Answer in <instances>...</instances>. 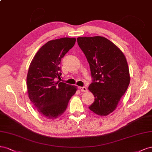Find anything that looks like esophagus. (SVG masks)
Masks as SVG:
<instances>
[{"label": "esophagus", "instance_id": "34e87169", "mask_svg": "<svg viewBox=\"0 0 152 152\" xmlns=\"http://www.w3.org/2000/svg\"><path fill=\"white\" fill-rule=\"evenodd\" d=\"M80 90L81 91V92H87V91H88L87 88L85 87V86H81V87H80Z\"/></svg>", "mask_w": 152, "mask_h": 152}]
</instances>
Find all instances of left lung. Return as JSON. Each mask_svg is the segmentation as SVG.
Masks as SVG:
<instances>
[{"label": "left lung", "instance_id": "8db88e82", "mask_svg": "<svg viewBox=\"0 0 152 152\" xmlns=\"http://www.w3.org/2000/svg\"><path fill=\"white\" fill-rule=\"evenodd\" d=\"M77 41L88 60L92 78L88 90L95 99L88 107L95 114L106 116L116 109L129 86L126 58L118 47L104 37H81Z\"/></svg>", "mask_w": 152, "mask_h": 152}]
</instances>
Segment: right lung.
Instances as JSON below:
<instances>
[{
  "label": "right lung",
  "mask_w": 152,
  "mask_h": 152,
  "mask_svg": "<svg viewBox=\"0 0 152 152\" xmlns=\"http://www.w3.org/2000/svg\"><path fill=\"white\" fill-rule=\"evenodd\" d=\"M75 42V38L69 37L50 41L39 50L30 63L27 77L28 97L45 118L61 116L76 92V86L57 81L62 75L61 60Z\"/></svg>",
  "instance_id": "obj_1"
}]
</instances>
